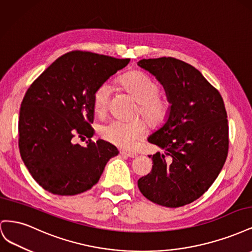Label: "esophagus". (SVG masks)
<instances>
[{
    "instance_id": "esophagus-1",
    "label": "esophagus",
    "mask_w": 252,
    "mask_h": 252,
    "mask_svg": "<svg viewBox=\"0 0 252 252\" xmlns=\"http://www.w3.org/2000/svg\"><path fill=\"white\" fill-rule=\"evenodd\" d=\"M120 155L123 156V157H127V158H136V157H138V155L134 154V152H127V151H121Z\"/></svg>"
}]
</instances>
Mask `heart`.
<instances>
[{
    "label": "heart",
    "instance_id": "1",
    "mask_svg": "<svg viewBox=\"0 0 252 252\" xmlns=\"http://www.w3.org/2000/svg\"><path fill=\"white\" fill-rule=\"evenodd\" d=\"M121 86L139 103L138 113L146 120L150 126L162 125L168 117L170 103L166 97L159 96L158 84L143 72L132 71L120 80ZM111 96V86L102 83L93 95L94 110L98 117L107 113ZM101 138L122 149H132L146 134L147 127L142 120L129 122L113 120L97 129Z\"/></svg>",
    "mask_w": 252,
    "mask_h": 252
}]
</instances>
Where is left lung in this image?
I'll use <instances>...</instances> for the list:
<instances>
[{
	"instance_id": "1",
	"label": "left lung",
	"mask_w": 252,
	"mask_h": 252,
	"mask_svg": "<svg viewBox=\"0 0 252 252\" xmlns=\"http://www.w3.org/2000/svg\"><path fill=\"white\" fill-rule=\"evenodd\" d=\"M138 65L161 83L170 103L165 123L148 138L164 154L151 157L152 170L138 186L151 202L181 207L207 191L225 164L229 141L224 101L199 70L181 60L143 59Z\"/></svg>"
}]
</instances>
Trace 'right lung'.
Masks as SVG:
<instances>
[{
  "mask_svg": "<svg viewBox=\"0 0 252 252\" xmlns=\"http://www.w3.org/2000/svg\"><path fill=\"white\" fill-rule=\"evenodd\" d=\"M129 62L71 51L57 59L28 88L21 104L19 148L28 171L45 190L58 195L87 191L119 155L103 140H88L82 146L73 138H93L94 90Z\"/></svg>",
  "mask_w": 252,
  "mask_h": 252,
  "instance_id": "obj_1",
  "label": "right lung"
}]
</instances>
